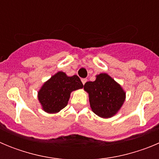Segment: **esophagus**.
Wrapping results in <instances>:
<instances>
[{"instance_id": "obj_1", "label": "esophagus", "mask_w": 159, "mask_h": 159, "mask_svg": "<svg viewBox=\"0 0 159 159\" xmlns=\"http://www.w3.org/2000/svg\"><path fill=\"white\" fill-rule=\"evenodd\" d=\"M81 81H82L83 84H86L87 81H88V80H87V79H82V80H81Z\"/></svg>"}]
</instances>
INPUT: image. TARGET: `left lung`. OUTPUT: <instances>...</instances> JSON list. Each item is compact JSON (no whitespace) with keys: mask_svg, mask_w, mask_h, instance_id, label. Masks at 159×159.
I'll list each match as a JSON object with an SVG mask.
<instances>
[{"mask_svg":"<svg viewBox=\"0 0 159 159\" xmlns=\"http://www.w3.org/2000/svg\"><path fill=\"white\" fill-rule=\"evenodd\" d=\"M84 88L89 94L92 110L102 118L115 116L122 107L126 97L121 86L106 73L96 75V80L93 82H87Z\"/></svg>","mask_w":159,"mask_h":159,"instance_id":"8db88e82","label":"left lung"}]
</instances>
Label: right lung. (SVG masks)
Returning <instances> with one entry per match:
<instances>
[{
    "instance_id": "obj_1",
    "label": "right lung",
    "mask_w": 159,
    "mask_h": 159,
    "mask_svg": "<svg viewBox=\"0 0 159 159\" xmlns=\"http://www.w3.org/2000/svg\"><path fill=\"white\" fill-rule=\"evenodd\" d=\"M83 87L76 75L67 76L63 71H59L43 84L38 92V99L44 111L57 113L67 106L71 92Z\"/></svg>"
}]
</instances>
